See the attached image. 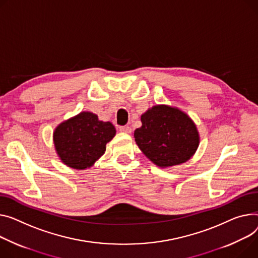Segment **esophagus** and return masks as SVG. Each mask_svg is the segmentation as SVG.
Listing matches in <instances>:
<instances>
[{
  "instance_id": "obj_1",
  "label": "esophagus",
  "mask_w": 258,
  "mask_h": 258,
  "mask_svg": "<svg viewBox=\"0 0 258 258\" xmlns=\"http://www.w3.org/2000/svg\"><path fill=\"white\" fill-rule=\"evenodd\" d=\"M119 131L121 133H125V134H131L132 133V128L127 125H124V126H120L119 127Z\"/></svg>"
}]
</instances>
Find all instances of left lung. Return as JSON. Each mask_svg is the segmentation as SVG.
<instances>
[{"label": "left lung", "mask_w": 258, "mask_h": 258, "mask_svg": "<svg viewBox=\"0 0 258 258\" xmlns=\"http://www.w3.org/2000/svg\"><path fill=\"white\" fill-rule=\"evenodd\" d=\"M142 126L134 133L135 141L157 166L167 168L190 160L199 145V133L184 112L157 105L141 115Z\"/></svg>", "instance_id": "1"}]
</instances>
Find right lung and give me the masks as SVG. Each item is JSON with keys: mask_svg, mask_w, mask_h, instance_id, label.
Wrapping results in <instances>:
<instances>
[{"mask_svg": "<svg viewBox=\"0 0 258 258\" xmlns=\"http://www.w3.org/2000/svg\"><path fill=\"white\" fill-rule=\"evenodd\" d=\"M116 135L115 126L100 121L91 112H81L60 123L54 132V144L60 160L68 167L90 168L106 151Z\"/></svg>", "mask_w": 258, "mask_h": 258, "instance_id": "1", "label": "right lung"}]
</instances>
